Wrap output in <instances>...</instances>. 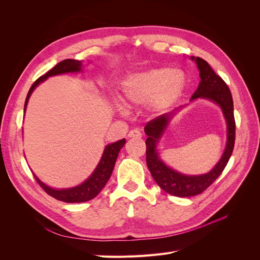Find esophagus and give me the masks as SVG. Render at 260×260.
Wrapping results in <instances>:
<instances>
[{"mask_svg": "<svg viewBox=\"0 0 260 260\" xmlns=\"http://www.w3.org/2000/svg\"><path fill=\"white\" fill-rule=\"evenodd\" d=\"M128 137H129V138H141V137H142V135H141V132H140L139 130L135 129V130H131V131L129 132Z\"/></svg>", "mask_w": 260, "mask_h": 260, "instance_id": "34e87169", "label": "esophagus"}]
</instances>
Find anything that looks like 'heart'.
Here are the masks:
<instances>
[{
    "mask_svg": "<svg viewBox=\"0 0 260 260\" xmlns=\"http://www.w3.org/2000/svg\"><path fill=\"white\" fill-rule=\"evenodd\" d=\"M185 86L186 78L181 70L154 68L125 78L121 96L124 104L140 105L147 102L149 111L161 114L177 103Z\"/></svg>",
    "mask_w": 260,
    "mask_h": 260,
    "instance_id": "obj_1",
    "label": "heart"
}]
</instances>
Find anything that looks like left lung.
Masks as SVG:
<instances>
[{
    "instance_id": "obj_1",
    "label": "left lung",
    "mask_w": 260,
    "mask_h": 260,
    "mask_svg": "<svg viewBox=\"0 0 260 260\" xmlns=\"http://www.w3.org/2000/svg\"><path fill=\"white\" fill-rule=\"evenodd\" d=\"M198 64L200 70L201 82L199 88L194 92L191 100L195 99H208L214 101L221 107L228 124V141L224 153L221 159L216 166L206 175L201 176H185L170 169L160 159L156 152V143L165 128L170 120V118L176 113L162 114L148 121L145 125V133L147 139L146 144V164L151 171L152 177L165 192L168 194L179 196V198H190V196L199 195L208 188L215 180L221 175L225 168L228 161L232 155L234 142H235V120L233 114V100L229 86L211 69L208 62L201 57H193Z\"/></svg>"
}]
</instances>
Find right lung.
<instances>
[{"instance_id":"right-lung-1","label":"right lung","mask_w":260,"mask_h":260,"mask_svg":"<svg viewBox=\"0 0 260 260\" xmlns=\"http://www.w3.org/2000/svg\"><path fill=\"white\" fill-rule=\"evenodd\" d=\"M81 65H82L81 60H76V59L61 60L56 66L53 67L51 70H49L45 75L38 78V79L34 82V84L31 85V88L27 94L26 102H25V111H26V106L28 104V100L31 95V93H32V91L37 88L38 84H40L42 81L46 79V78L51 76L60 75L65 73L80 72ZM124 143H125V139H122L118 141V142L107 145L105 147V151L103 153V156H102V159L98 165L96 169L94 170L92 176L81 185H78L73 188H67V190H55V188L49 187L48 185L42 183L36 176L35 178L37 180V182L39 183V185L43 188L44 192L48 193L54 199L65 202V203L88 202L95 198V196L103 190V187L106 185L107 181L112 176V172H113L118 154H119L120 149L123 147Z\"/></svg>"}]
</instances>
